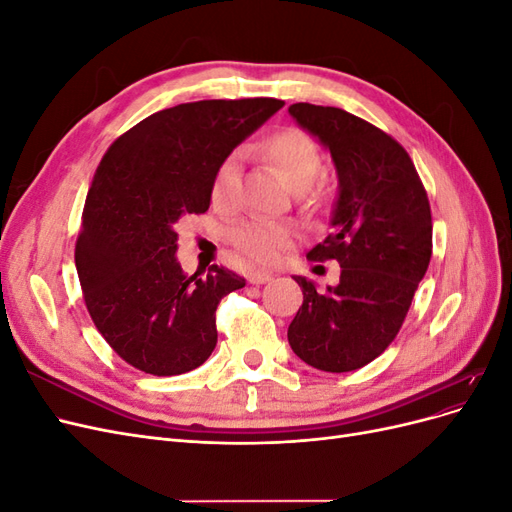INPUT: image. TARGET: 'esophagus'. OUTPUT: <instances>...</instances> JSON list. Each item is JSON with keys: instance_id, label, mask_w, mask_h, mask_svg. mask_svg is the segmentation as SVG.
Listing matches in <instances>:
<instances>
[{"instance_id": "1", "label": "esophagus", "mask_w": 512, "mask_h": 512, "mask_svg": "<svg viewBox=\"0 0 512 512\" xmlns=\"http://www.w3.org/2000/svg\"><path fill=\"white\" fill-rule=\"evenodd\" d=\"M271 273H267V271H254V273H250L247 275V280H250V284H267V282H271Z\"/></svg>"}]
</instances>
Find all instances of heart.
I'll return each mask as SVG.
<instances>
[{
  "mask_svg": "<svg viewBox=\"0 0 512 512\" xmlns=\"http://www.w3.org/2000/svg\"><path fill=\"white\" fill-rule=\"evenodd\" d=\"M260 151L277 166L284 181L292 190L305 194L307 207H324L331 198L327 181L319 179L322 173V151L305 130L284 128L262 138ZM211 203L220 213H232L241 203V164L237 153L226 156L215 168L211 183ZM299 239V232L286 222L243 220L228 232V241L247 260L258 265H273L282 258L288 247Z\"/></svg>",
  "mask_w": 512,
  "mask_h": 512,
  "instance_id": "heart-1",
  "label": "heart"
}]
</instances>
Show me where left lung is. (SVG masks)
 <instances>
[{"label": "left lung", "mask_w": 512, "mask_h": 512, "mask_svg": "<svg viewBox=\"0 0 512 512\" xmlns=\"http://www.w3.org/2000/svg\"><path fill=\"white\" fill-rule=\"evenodd\" d=\"M288 113L329 147L339 175L333 230L307 258L342 267L327 292L294 277L303 305L288 342L307 365L342 374L378 359L408 316L431 258L429 198L408 151L369 121L307 102Z\"/></svg>", "instance_id": "left-lung-1"}]
</instances>
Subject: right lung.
<instances>
[{
  "label": "right lung",
  "instance_id": "1",
  "mask_svg": "<svg viewBox=\"0 0 512 512\" xmlns=\"http://www.w3.org/2000/svg\"><path fill=\"white\" fill-rule=\"evenodd\" d=\"M282 106L275 98L179 104L106 149L87 192L74 262L91 320L128 365L179 376L211 356L215 309L245 277L218 265L185 275L175 224L209 209L215 168Z\"/></svg>",
  "mask_w": 512,
  "mask_h": 512
}]
</instances>
